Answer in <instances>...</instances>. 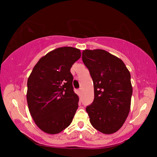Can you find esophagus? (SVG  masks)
Listing matches in <instances>:
<instances>
[{
	"label": "esophagus",
	"instance_id": "1",
	"mask_svg": "<svg viewBox=\"0 0 157 157\" xmlns=\"http://www.w3.org/2000/svg\"><path fill=\"white\" fill-rule=\"evenodd\" d=\"M78 91H79V94H80V93L82 92V89L80 88V89H79L78 90Z\"/></svg>",
	"mask_w": 157,
	"mask_h": 157
}]
</instances>
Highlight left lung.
I'll use <instances>...</instances> for the list:
<instances>
[{
	"mask_svg": "<svg viewBox=\"0 0 157 157\" xmlns=\"http://www.w3.org/2000/svg\"><path fill=\"white\" fill-rule=\"evenodd\" d=\"M82 61L94 82V102L86 108L90 123L103 134H113L123 125L129 113V71L121 59L104 50H83Z\"/></svg>",
	"mask_w": 157,
	"mask_h": 157,
	"instance_id": "8db88e82",
	"label": "left lung"
}]
</instances>
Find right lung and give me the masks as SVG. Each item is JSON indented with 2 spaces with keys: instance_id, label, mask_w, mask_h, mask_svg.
Segmentation results:
<instances>
[{
  "instance_id": "right-lung-1",
  "label": "right lung",
  "mask_w": 157,
  "mask_h": 157,
  "mask_svg": "<svg viewBox=\"0 0 157 157\" xmlns=\"http://www.w3.org/2000/svg\"><path fill=\"white\" fill-rule=\"evenodd\" d=\"M80 57V50L75 48H58L42 57L29 76V111L39 128L47 134H58L72 123L79 97L73 91L70 71Z\"/></svg>"
}]
</instances>
